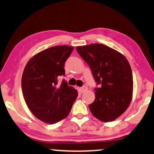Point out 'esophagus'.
I'll return each mask as SVG.
<instances>
[{"mask_svg":"<svg viewBox=\"0 0 154 154\" xmlns=\"http://www.w3.org/2000/svg\"><path fill=\"white\" fill-rule=\"evenodd\" d=\"M87 89H88L87 87H86V86H83V87H82L79 89H80L82 93H84V92H85L86 91H87Z\"/></svg>","mask_w":154,"mask_h":154,"instance_id":"esophagus-1","label":"esophagus"}]
</instances>
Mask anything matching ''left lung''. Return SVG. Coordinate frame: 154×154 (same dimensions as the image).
<instances>
[{
    "label": "left lung",
    "instance_id": "obj_1",
    "mask_svg": "<svg viewBox=\"0 0 154 154\" xmlns=\"http://www.w3.org/2000/svg\"><path fill=\"white\" fill-rule=\"evenodd\" d=\"M77 51L89 65L94 80L95 100L90 104L93 116L111 122L127 110L132 97L133 77L130 65L121 53L106 45L77 46Z\"/></svg>",
    "mask_w": 154,
    "mask_h": 154
}]
</instances>
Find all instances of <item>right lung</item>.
Returning <instances> with one entry per match:
<instances>
[{"instance_id":"add662e5","label":"right lung","mask_w":154,"mask_h":154,"mask_svg":"<svg viewBox=\"0 0 154 154\" xmlns=\"http://www.w3.org/2000/svg\"><path fill=\"white\" fill-rule=\"evenodd\" d=\"M74 48L57 46L41 51L24 67L22 89L31 112L38 120L55 124L68 116L78 96L77 90L58 77L65 76L64 65Z\"/></svg>"}]
</instances>
